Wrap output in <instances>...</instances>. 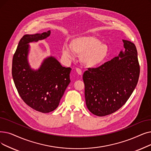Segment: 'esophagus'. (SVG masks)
Wrapping results in <instances>:
<instances>
[{"label":"esophagus","mask_w":151,"mask_h":151,"mask_svg":"<svg viewBox=\"0 0 151 151\" xmlns=\"http://www.w3.org/2000/svg\"><path fill=\"white\" fill-rule=\"evenodd\" d=\"M76 73H77L78 75H82V71H81V70L80 68H76Z\"/></svg>","instance_id":"obj_1"}]
</instances>
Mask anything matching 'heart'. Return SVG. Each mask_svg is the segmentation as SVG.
Wrapping results in <instances>:
<instances>
[{
    "mask_svg": "<svg viewBox=\"0 0 151 151\" xmlns=\"http://www.w3.org/2000/svg\"><path fill=\"white\" fill-rule=\"evenodd\" d=\"M109 47L94 36H84L72 39L70 45L65 44L62 48L63 54L73 58L74 53L80 55L83 64L88 67L100 65L106 59L109 54Z\"/></svg>",
    "mask_w": 151,
    "mask_h": 151,
    "instance_id": "b5f03b06",
    "label": "heart"
}]
</instances>
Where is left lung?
Instances as JSON below:
<instances>
[{"label": "left lung", "mask_w": 151, "mask_h": 151, "mask_svg": "<svg viewBox=\"0 0 151 151\" xmlns=\"http://www.w3.org/2000/svg\"><path fill=\"white\" fill-rule=\"evenodd\" d=\"M124 50L101 66L84 71V95L95 115L112 114L127 102L139 80L140 67L135 45L123 40Z\"/></svg>", "instance_id": "1"}]
</instances>
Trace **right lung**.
Wrapping results in <instances>:
<instances>
[{"mask_svg":"<svg viewBox=\"0 0 151 151\" xmlns=\"http://www.w3.org/2000/svg\"><path fill=\"white\" fill-rule=\"evenodd\" d=\"M50 34V31H48L41 34L24 35L12 60V77L19 96L28 106L42 113L50 112L58 106L70 83L71 68L62 67L54 57L45 58L37 70L29 66V43L42 40Z\"/></svg>","mask_w":151,"mask_h":151,"instance_id":"right-lung-1","label":"right lung"}]
</instances>
